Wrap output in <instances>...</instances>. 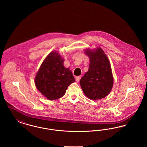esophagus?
Returning a JSON list of instances; mask_svg holds the SVG:
<instances>
[{
	"mask_svg": "<svg viewBox=\"0 0 147 147\" xmlns=\"http://www.w3.org/2000/svg\"><path fill=\"white\" fill-rule=\"evenodd\" d=\"M80 77H79V76L76 77V82H79V80H80Z\"/></svg>",
	"mask_w": 147,
	"mask_h": 147,
	"instance_id": "esophagus-1",
	"label": "esophagus"
}]
</instances>
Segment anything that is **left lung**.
Instances as JSON below:
<instances>
[{
	"label": "left lung",
	"mask_w": 147,
	"mask_h": 147,
	"mask_svg": "<svg viewBox=\"0 0 147 147\" xmlns=\"http://www.w3.org/2000/svg\"><path fill=\"white\" fill-rule=\"evenodd\" d=\"M85 53L90 58L88 71L80 80L84 94L91 100L106 97L112 89L113 79L108 57L100 47L94 51L87 49Z\"/></svg>",
	"instance_id": "obj_1"
}]
</instances>
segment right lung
<instances>
[{"mask_svg":"<svg viewBox=\"0 0 147 147\" xmlns=\"http://www.w3.org/2000/svg\"><path fill=\"white\" fill-rule=\"evenodd\" d=\"M63 62L58 53H50L43 62L35 77L37 89L50 100L62 98L68 86L75 82L71 71L64 67Z\"/></svg>","mask_w":147,"mask_h":147,"instance_id":"add662e5","label":"right lung"}]
</instances>
